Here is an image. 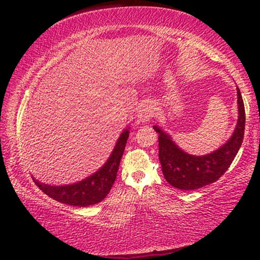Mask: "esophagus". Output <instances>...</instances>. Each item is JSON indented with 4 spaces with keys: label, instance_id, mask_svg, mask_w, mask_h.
<instances>
[{
    "label": "esophagus",
    "instance_id": "obj_1",
    "mask_svg": "<svg viewBox=\"0 0 260 260\" xmlns=\"http://www.w3.org/2000/svg\"><path fill=\"white\" fill-rule=\"evenodd\" d=\"M156 112V105L152 102L143 103L139 108L138 112V120L140 122H148L150 121Z\"/></svg>",
    "mask_w": 260,
    "mask_h": 260
}]
</instances>
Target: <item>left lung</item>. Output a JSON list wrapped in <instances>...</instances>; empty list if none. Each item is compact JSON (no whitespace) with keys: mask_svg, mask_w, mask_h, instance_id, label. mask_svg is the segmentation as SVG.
<instances>
[{"mask_svg":"<svg viewBox=\"0 0 260 260\" xmlns=\"http://www.w3.org/2000/svg\"><path fill=\"white\" fill-rule=\"evenodd\" d=\"M236 90L239 119L235 129L225 144L208 155L195 156L183 151L170 134L157 125L152 127L159 134L158 146L161 171L165 180L171 186L181 190H193L205 187L217 181L231 166L243 141L245 126L243 100L239 87Z\"/></svg>","mask_w":260,"mask_h":260,"instance_id":"obj_1","label":"left lung"}]
</instances>
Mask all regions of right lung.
I'll return each instance as SVG.
<instances>
[{"mask_svg": "<svg viewBox=\"0 0 260 260\" xmlns=\"http://www.w3.org/2000/svg\"><path fill=\"white\" fill-rule=\"evenodd\" d=\"M128 136L129 127H127L122 131L119 139L117 140L116 146L104 165L81 181L72 184H64V186H51V184L40 182L33 178L35 184L46 195L60 202V203L79 206V208H87L89 205L100 203L107 197L117 178L120 159L124 153Z\"/></svg>", "mask_w": 260, "mask_h": 260, "instance_id": "add662e5", "label": "right lung"}]
</instances>
